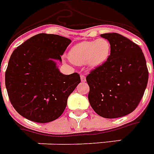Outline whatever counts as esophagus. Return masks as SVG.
Returning <instances> with one entry per match:
<instances>
[{"label": "esophagus", "mask_w": 154, "mask_h": 154, "mask_svg": "<svg viewBox=\"0 0 154 154\" xmlns=\"http://www.w3.org/2000/svg\"><path fill=\"white\" fill-rule=\"evenodd\" d=\"M81 80H82V82H86V77H85V75H83V74L81 75Z\"/></svg>", "instance_id": "esophagus-1"}]
</instances>
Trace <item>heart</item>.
I'll use <instances>...</instances> for the list:
<instances>
[{"label": "heart", "instance_id": "heart-1", "mask_svg": "<svg viewBox=\"0 0 154 154\" xmlns=\"http://www.w3.org/2000/svg\"><path fill=\"white\" fill-rule=\"evenodd\" d=\"M111 52V44L105 38L78 43L69 51V59L77 65L87 63L96 68L105 63Z\"/></svg>", "mask_w": 154, "mask_h": 154}]
</instances>
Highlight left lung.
Masks as SVG:
<instances>
[{
	"instance_id": "left-lung-1",
	"label": "left lung",
	"mask_w": 154,
	"mask_h": 154,
	"mask_svg": "<svg viewBox=\"0 0 154 154\" xmlns=\"http://www.w3.org/2000/svg\"><path fill=\"white\" fill-rule=\"evenodd\" d=\"M111 44L109 59L86 76L88 100L98 115L117 118L132 112L144 95L149 79L140 47L120 34L101 35Z\"/></svg>"
}]
</instances>
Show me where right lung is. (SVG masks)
<instances>
[{"label":"right lung","mask_w":154,"mask_h":154,"mask_svg":"<svg viewBox=\"0 0 154 154\" xmlns=\"http://www.w3.org/2000/svg\"><path fill=\"white\" fill-rule=\"evenodd\" d=\"M71 40L54 34L40 33L18 46L5 71V87L11 104L23 118L39 123L60 118L67 100L81 82L80 75L61 73L55 60Z\"/></svg>","instance_id":"1"}]
</instances>
